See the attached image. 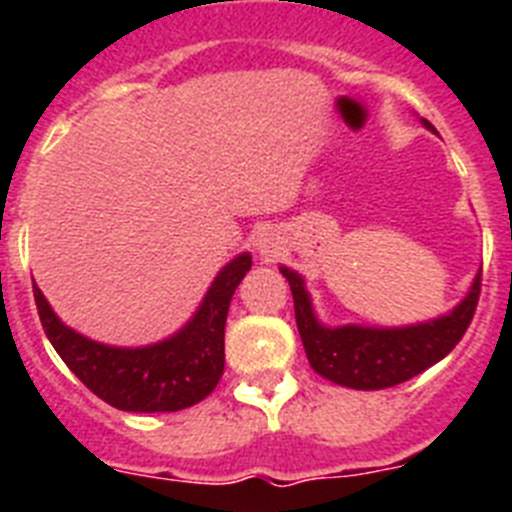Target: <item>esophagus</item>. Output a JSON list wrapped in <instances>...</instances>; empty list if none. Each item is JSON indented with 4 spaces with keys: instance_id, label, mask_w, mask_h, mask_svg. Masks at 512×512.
Wrapping results in <instances>:
<instances>
[{
    "instance_id": "esophagus-1",
    "label": "esophagus",
    "mask_w": 512,
    "mask_h": 512,
    "mask_svg": "<svg viewBox=\"0 0 512 512\" xmlns=\"http://www.w3.org/2000/svg\"><path fill=\"white\" fill-rule=\"evenodd\" d=\"M253 248L259 253L264 261H274L282 253V235L277 230H259V233L253 235Z\"/></svg>"
}]
</instances>
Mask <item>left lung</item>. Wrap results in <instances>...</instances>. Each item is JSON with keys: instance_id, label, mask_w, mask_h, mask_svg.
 Returning a JSON list of instances; mask_svg holds the SVG:
<instances>
[{"instance_id": "8db88e82", "label": "left lung", "mask_w": 512, "mask_h": 512, "mask_svg": "<svg viewBox=\"0 0 512 512\" xmlns=\"http://www.w3.org/2000/svg\"><path fill=\"white\" fill-rule=\"evenodd\" d=\"M428 130L433 125L423 120ZM287 277L295 300L297 330L310 366L320 377L351 387V390H384L418 377L428 366L438 364L461 341L477 310L482 269L474 274L467 297L433 320L400 328H374V325H325L315 315L312 297L302 274L289 266H279Z\"/></svg>"}]
</instances>
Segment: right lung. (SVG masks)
<instances>
[{
  "label": "right lung",
  "instance_id": "right-lung-1",
  "mask_svg": "<svg viewBox=\"0 0 512 512\" xmlns=\"http://www.w3.org/2000/svg\"><path fill=\"white\" fill-rule=\"evenodd\" d=\"M251 269L238 253L217 271L197 312L174 336L151 346H107L61 323L33 284L45 336L66 366L107 405L125 413H176L205 400L225 369V320L235 287Z\"/></svg>",
  "mask_w": 512,
  "mask_h": 512
}]
</instances>
